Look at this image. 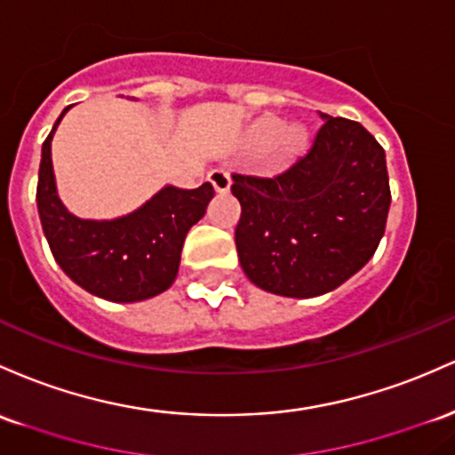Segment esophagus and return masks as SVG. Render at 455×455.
Returning a JSON list of instances; mask_svg holds the SVG:
<instances>
[{"label":"esophagus","mask_w":455,"mask_h":455,"mask_svg":"<svg viewBox=\"0 0 455 455\" xmlns=\"http://www.w3.org/2000/svg\"><path fill=\"white\" fill-rule=\"evenodd\" d=\"M208 180H211V185L217 193H228L229 187H232V178H229V173L223 170H212L208 173Z\"/></svg>","instance_id":"obj_1"}]
</instances>
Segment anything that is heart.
Instances as JSON below:
<instances>
[{"mask_svg":"<svg viewBox=\"0 0 455 455\" xmlns=\"http://www.w3.org/2000/svg\"><path fill=\"white\" fill-rule=\"evenodd\" d=\"M247 144L255 155L268 152V165L282 170L305 150L307 131L300 124H283L279 117L264 116L253 124Z\"/></svg>","mask_w":455,"mask_h":455,"instance_id":"heart-1","label":"heart"}]
</instances>
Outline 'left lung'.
Listing matches in <instances>:
<instances>
[{"label": "left lung", "mask_w": 455, "mask_h": 455, "mask_svg": "<svg viewBox=\"0 0 455 455\" xmlns=\"http://www.w3.org/2000/svg\"><path fill=\"white\" fill-rule=\"evenodd\" d=\"M307 155L275 178L234 173L236 251L249 282L311 299L370 262L391 206L385 150L359 122L320 114Z\"/></svg>", "instance_id": "obj_1"}]
</instances>
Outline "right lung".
Instances as JSON below:
<instances>
[{
	"label": "right lung",
	"mask_w": 455,
	"mask_h": 455,
	"mask_svg": "<svg viewBox=\"0 0 455 455\" xmlns=\"http://www.w3.org/2000/svg\"><path fill=\"white\" fill-rule=\"evenodd\" d=\"M68 109L44 140L36 188L40 223L55 262L76 285L114 303H137L165 292L176 282L188 229L212 200V185H167L124 217H76L60 200L51 161V141Z\"/></svg>",
	"instance_id": "obj_1"
}]
</instances>
